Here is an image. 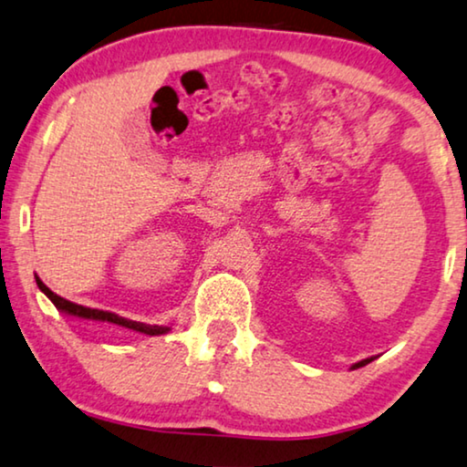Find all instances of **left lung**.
Listing matches in <instances>:
<instances>
[{
	"label": "left lung",
	"mask_w": 467,
	"mask_h": 467,
	"mask_svg": "<svg viewBox=\"0 0 467 467\" xmlns=\"http://www.w3.org/2000/svg\"><path fill=\"white\" fill-rule=\"evenodd\" d=\"M368 362H370V358H367V360H362V362L354 364V368H360V367H364V364H368Z\"/></svg>",
	"instance_id": "obj_1"
}]
</instances>
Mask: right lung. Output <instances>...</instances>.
Listing matches in <instances>:
<instances>
[{
    "label": "right lung",
    "mask_w": 467,
    "mask_h": 467,
    "mask_svg": "<svg viewBox=\"0 0 467 467\" xmlns=\"http://www.w3.org/2000/svg\"><path fill=\"white\" fill-rule=\"evenodd\" d=\"M37 286L42 293L48 296V299L57 306L60 312L63 314H69V316H76V317H84V320H97V322H111V324H118V327H124V328H130V330H137V333H143V335H164L171 330V327H151V324H143V322H134V320H128V317H121L118 314H111V312H103V309H92V307H84V306H78V303H71L63 299V296H58L57 293H52V290L46 286V284L36 278Z\"/></svg>",
    "instance_id": "1"
}]
</instances>
